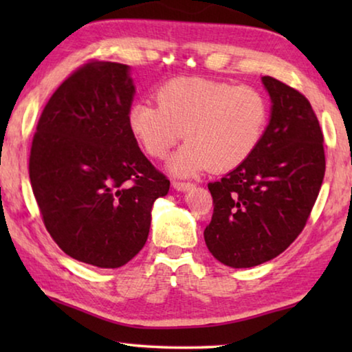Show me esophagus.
I'll return each mask as SVG.
<instances>
[{
    "mask_svg": "<svg viewBox=\"0 0 352 352\" xmlns=\"http://www.w3.org/2000/svg\"><path fill=\"white\" fill-rule=\"evenodd\" d=\"M172 186H174V189L182 190V192H184V190L192 189L194 184L189 183V182H178V180H177V182H172Z\"/></svg>",
    "mask_w": 352,
    "mask_h": 352,
    "instance_id": "esophagus-1",
    "label": "esophagus"
}]
</instances>
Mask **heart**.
<instances>
[{"label": "heart", "instance_id": "heart-1", "mask_svg": "<svg viewBox=\"0 0 352 352\" xmlns=\"http://www.w3.org/2000/svg\"><path fill=\"white\" fill-rule=\"evenodd\" d=\"M157 100L130 107L127 126L153 158H163L184 136L188 141L168 164L180 177L236 169L258 148L270 118L269 99L259 88L205 77L166 82Z\"/></svg>", "mask_w": 352, "mask_h": 352}]
</instances>
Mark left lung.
<instances>
[{
	"label": "left lung",
	"instance_id": "obj_1",
	"mask_svg": "<svg viewBox=\"0 0 352 352\" xmlns=\"http://www.w3.org/2000/svg\"><path fill=\"white\" fill-rule=\"evenodd\" d=\"M270 122L247 162L208 183L212 217L205 228L214 258L248 269L281 254L306 226L323 183V132L311 102L275 77H262Z\"/></svg>",
	"mask_w": 352,
	"mask_h": 352
}]
</instances>
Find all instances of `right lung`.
I'll list each match as a JSON object with an SVG mask.
<instances>
[{
	"instance_id": "right-lung-1",
	"label": "right lung",
	"mask_w": 352,
	"mask_h": 352,
	"mask_svg": "<svg viewBox=\"0 0 352 352\" xmlns=\"http://www.w3.org/2000/svg\"><path fill=\"white\" fill-rule=\"evenodd\" d=\"M133 94L127 65H82L47 100L29 155L47 233L71 258L100 269L140 253L153 201L170 186L130 133Z\"/></svg>"
}]
</instances>
